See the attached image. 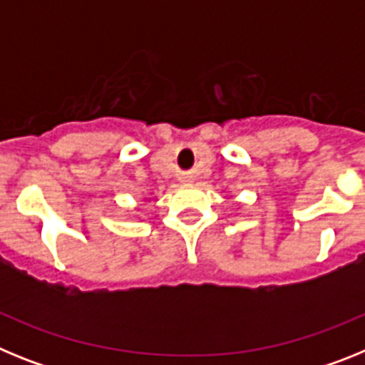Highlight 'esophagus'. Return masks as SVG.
<instances>
[{"label": "esophagus", "instance_id": "obj_1", "mask_svg": "<svg viewBox=\"0 0 365 365\" xmlns=\"http://www.w3.org/2000/svg\"><path fill=\"white\" fill-rule=\"evenodd\" d=\"M185 182H188V180H186V179H185Z\"/></svg>", "mask_w": 365, "mask_h": 365}]
</instances>
